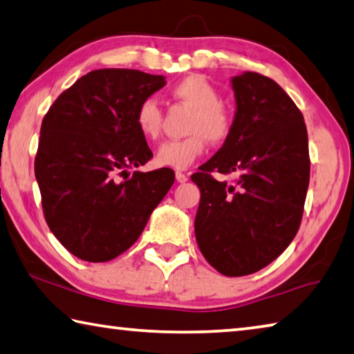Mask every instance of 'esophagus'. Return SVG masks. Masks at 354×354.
Instances as JSON below:
<instances>
[{
    "instance_id": "34e87169",
    "label": "esophagus",
    "mask_w": 354,
    "mask_h": 354,
    "mask_svg": "<svg viewBox=\"0 0 354 354\" xmlns=\"http://www.w3.org/2000/svg\"><path fill=\"white\" fill-rule=\"evenodd\" d=\"M187 175H185V173H183V171H176V181L178 183H187Z\"/></svg>"
}]
</instances>
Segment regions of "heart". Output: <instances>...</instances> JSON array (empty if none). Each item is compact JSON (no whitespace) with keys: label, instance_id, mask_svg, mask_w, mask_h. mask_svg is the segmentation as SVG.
Wrapping results in <instances>:
<instances>
[{"label":"heart","instance_id":"heart-1","mask_svg":"<svg viewBox=\"0 0 354 354\" xmlns=\"http://www.w3.org/2000/svg\"><path fill=\"white\" fill-rule=\"evenodd\" d=\"M171 92L194 109L187 124L190 136L185 139L164 142L156 151L154 160L160 167L185 170L205 151L206 140L220 143L230 136L232 120L226 107L220 103V92L205 76H185L173 86ZM134 122L143 137L156 139L162 122L158 101L153 97L143 98L136 109Z\"/></svg>","mask_w":354,"mask_h":354}]
</instances>
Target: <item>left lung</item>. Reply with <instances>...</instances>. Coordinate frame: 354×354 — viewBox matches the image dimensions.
Segmentation results:
<instances>
[{
  "instance_id": "left-lung-1",
  "label": "left lung",
  "mask_w": 354,
  "mask_h": 354,
  "mask_svg": "<svg viewBox=\"0 0 354 354\" xmlns=\"http://www.w3.org/2000/svg\"><path fill=\"white\" fill-rule=\"evenodd\" d=\"M231 133L192 175L201 192L195 237L215 270L245 277L273 262L295 237L309 185V149L303 113L273 80L243 71L231 77ZM212 171L239 176L227 185Z\"/></svg>"
}]
</instances>
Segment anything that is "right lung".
Masks as SVG:
<instances>
[{"instance_id":"obj_1","label":"right lung","mask_w":354,"mask_h":354,"mask_svg":"<svg viewBox=\"0 0 354 354\" xmlns=\"http://www.w3.org/2000/svg\"><path fill=\"white\" fill-rule=\"evenodd\" d=\"M165 84L139 70H93L59 95L41 122L34 170L46 223L82 261L124 253L175 183L171 169L128 178V169L153 158L136 109Z\"/></svg>"}]
</instances>
